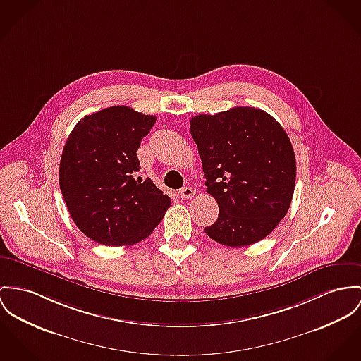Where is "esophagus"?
<instances>
[{"instance_id": "1", "label": "esophagus", "mask_w": 361, "mask_h": 361, "mask_svg": "<svg viewBox=\"0 0 361 361\" xmlns=\"http://www.w3.org/2000/svg\"><path fill=\"white\" fill-rule=\"evenodd\" d=\"M178 195H180V197H183V199H191L195 195V190L194 188H191V187H184V188H181V190L178 191Z\"/></svg>"}]
</instances>
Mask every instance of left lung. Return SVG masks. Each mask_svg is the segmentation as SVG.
<instances>
[{"label":"left lung","mask_w":361,"mask_h":361,"mask_svg":"<svg viewBox=\"0 0 361 361\" xmlns=\"http://www.w3.org/2000/svg\"><path fill=\"white\" fill-rule=\"evenodd\" d=\"M207 194L219 204L209 238L245 247L268 236L288 212L295 188V155L287 133L268 112L235 107L191 119Z\"/></svg>","instance_id":"1"}]
</instances>
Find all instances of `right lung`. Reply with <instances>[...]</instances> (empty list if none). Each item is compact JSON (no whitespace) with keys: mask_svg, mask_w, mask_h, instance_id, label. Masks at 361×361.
Returning <instances> with one entry per match:
<instances>
[{"mask_svg":"<svg viewBox=\"0 0 361 361\" xmlns=\"http://www.w3.org/2000/svg\"><path fill=\"white\" fill-rule=\"evenodd\" d=\"M157 118L126 106L83 116L63 148L59 184L70 216L89 239L129 246L148 238L170 207L152 180L136 181L137 149Z\"/></svg>","mask_w":361,"mask_h":361,"instance_id":"right-lung-1","label":"right lung"}]
</instances>
